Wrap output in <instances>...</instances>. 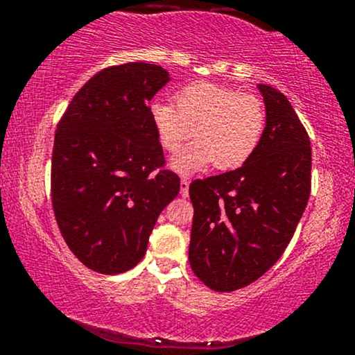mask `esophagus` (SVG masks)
<instances>
[{"mask_svg":"<svg viewBox=\"0 0 355 355\" xmlns=\"http://www.w3.org/2000/svg\"><path fill=\"white\" fill-rule=\"evenodd\" d=\"M180 195L182 197H189V180L187 178L180 180Z\"/></svg>","mask_w":355,"mask_h":355,"instance_id":"esophagus-1","label":"esophagus"}]
</instances>
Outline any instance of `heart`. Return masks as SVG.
Listing matches in <instances>:
<instances>
[{
    "label": "heart",
    "instance_id": "b5f03b06",
    "mask_svg": "<svg viewBox=\"0 0 355 355\" xmlns=\"http://www.w3.org/2000/svg\"><path fill=\"white\" fill-rule=\"evenodd\" d=\"M175 101H153L150 116L165 152L177 153L191 135L197 138L173 162L178 172L190 173L210 164L229 172L245 165L259 148L267 112L255 95L198 81L178 89Z\"/></svg>",
    "mask_w": 355,
    "mask_h": 355
}]
</instances>
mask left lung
I'll list each match as a JSON object with an SVG mask.
<instances>
[{
	"label": "left lung",
	"instance_id": "obj_1",
	"mask_svg": "<svg viewBox=\"0 0 355 355\" xmlns=\"http://www.w3.org/2000/svg\"><path fill=\"white\" fill-rule=\"evenodd\" d=\"M267 125L250 160L232 172L191 182L193 222L189 260L215 292L255 282L291 239L311 195L312 148L291 101L259 85Z\"/></svg>",
	"mask_w": 355,
	"mask_h": 355
}]
</instances>
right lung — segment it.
<instances>
[{
    "instance_id": "add662e5",
    "label": "right lung",
    "mask_w": 355,
    "mask_h": 355,
    "mask_svg": "<svg viewBox=\"0 0 355 355\" xmlns=\"http://www.w3.org/2000/svg\"><path fill=\"white\" fill-rule=\"evenodd\" d=\"M168 80L162 67L140 61L105 68L56 126L53 211L70 250L98 274H121L144 259L158 215L180 190L150 116Z\"/></svg>"
}]
</instances>
